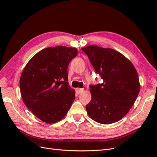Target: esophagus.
Returning <instances> with one entry per match:
<instances>
[{
  "label": "esophagus",
  "instance_id": "34e87169",
  "mask_svg": "<svg viewBox=\"0 0 157 157\" xmlns=\"http://www.w3.org/2000/svg\"><path fill=\"white\" fill-rule=\"evenodd\" d=\"M77 92L78 93V94H80V93H82L83 91H84V88H77Z\"/></svg>",
  "mask_w": 157,
  "mask_h": 157
}]
</instances>
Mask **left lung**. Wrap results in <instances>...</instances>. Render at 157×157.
Segmentation results:
<instances>
[{"instance_id":"1","label":"left lung","mask_w":157,"mask_h":157,"mask_svg":"<svg viewBox=\"0 0 157 157\" xmlns=\"http://www.w3.org/2000/svg\"><path fill=\"white\" fill-rule=\"evenodd\" d=\"M103 80L91 85L92 99L86 105L90 117L97 122L109 124L124 117L138 96V75L131 61L111 48L90 45L82 48Z\"/></svg>"}]
</instances>
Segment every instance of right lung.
Here are the masks:
<instances>
[{
  "label": "right lung",
  "instance_id": "add662e5",
  "mask_svg": "<svg viewBox=\"0 0 157 157\" xmlns=\"http://www.w3.org/2000/svg\"><path fill=\"white\" fill-rule=\"evenodd\" d=\"M77 52L67 46L49 47L36 54L23 69L20 80L23 101L42 121H59L74 101L75 91L67 82V67Z\"/></svg>",
  "mask_w": 157,
  "mask_h": 157
}]
</instances>
